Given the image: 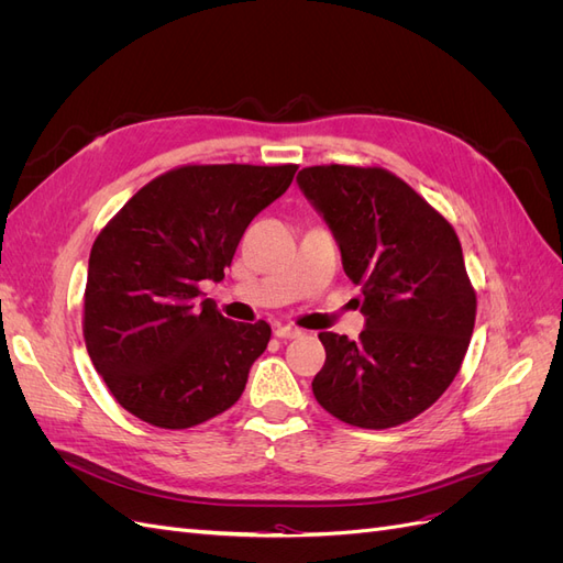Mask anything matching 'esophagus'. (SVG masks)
Masks as SVG:
<instances>
[{
    "mask_svg": "<svg viewBox=\"0 0 563 563\" xmlns=\"http://www.w3.org/2000/svg\"><path fill=\"white\" fill-rule=\"evenodd\" d=\"M275 335L282 340H291V338H300L302 331L296 327H275Z\"/></svg>",
    "mask_w": 563,
    "mask_h": 563,
    "instance_id": "esophagus-1",
    "label": "esophagus"
}]
</instances>
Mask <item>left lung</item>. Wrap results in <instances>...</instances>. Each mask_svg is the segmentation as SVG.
Instances as JSON below:
<instances>
[{
	"label": "left lung",
	"instance_id": "8db88e82",
	"mask_svg": "<svg viewBox=\"0 0 563 563\" xmlns=\"http://www.w3.org/2000/svg\"><path fill=\"white\" fill-rule=\"evenodd\" d=\"M296 180L362 286L366 317L360 340L319 333L314 397L354 428H397L444 395L470 347L476 296L457 234L385 168L308 166Z\"/></svg>",
	"mask_w": 563,
	"mask_h": 563
}]
</instances>
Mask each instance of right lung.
Instances as JSON below:
<instances>
[{
	"mask_svg": "<svg viewBox=\"0 0 563 563\" xmlns=\"http://www.w3.org/2000/svg\"><path fill=\"white\" fill-rule=\"evenodd\" d=\"M296 164H190L141 187L96 236L84 340L129 413L185 430L242 397L269 323L232 321L201 298L220 282L251 220L279 199Z\"/></svg>",
	"mask_w": 563,
	"mask_h": 563,
	"instance_id": "add662e5",
	"label": "right lung"
}]
</instances>
